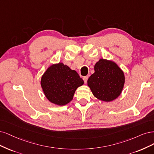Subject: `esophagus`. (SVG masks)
Masks as SVG:
<instances>
[{
	"instance_id": "34e87169",
	"label": "esophagus",
	"mask_w": 154,
	"mask_h": 154,
	"mask_svg": "<svg viewBox=\"0 0 154 154\" xmlns=\"http://www.w3.org/2000/svg\"><path fill=\"white\" fill-rule=\"evenodd\" d=\"M88 79V76H85V77H83V80H84V83L86 84V83L87 82Z\"/></svg>"
}]
</instances>
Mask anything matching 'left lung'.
<instances>
[{"mask_svg": "<svg viewBox=\"0 0 154 154\" xmlns=\"http://www.w3.org/2000/svg\"><path fill=\"white\" fill-rule=\"evenodd\" d=\"M95 73L88 80L94 97L103 102H111L121 95L125 82V75L111 60L100 59L94 66Z\"/></svg>", "mask_w": 154, "mask_h": 154, "instance_id": "left-lung-1", "label": "left lung"}]
</instances>
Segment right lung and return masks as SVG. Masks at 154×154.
Returning a JSON list of instances; mask_svg holds the SVG:
<instances>
[{
  "instance_id": "obj_1",
  "label": "right lung",
  "mask_w": 154,
  "mask_h": 154,
  "mask_svg": "<svg viewBox=\"0 0 154 154\" xmlns=\"http://www.w3.org/2000/svg\"><path fill=\"white\" fill-rule=\"evenodd\" d=\"M41 86L48 101L57 106L70 102L77 89L84 81L75 70L63 63L48 66L41 78Z\"/></svg>"
}]
</instances>
